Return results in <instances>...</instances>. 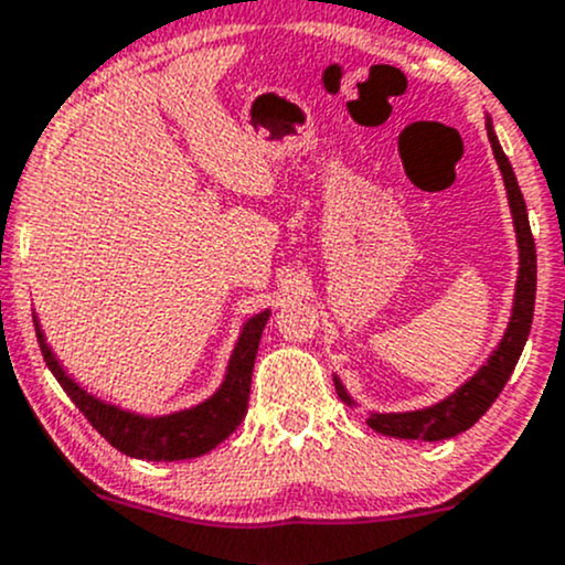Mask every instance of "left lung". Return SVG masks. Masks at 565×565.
<instances>
[{
	"label": "left lung",
	"mask_w": 565,
	"mask_h": 565,
	"mask_svg": "<svg viewBox=\"0 0 565 565\" xmlns=\"http://www.w3.org/2000/svg\"><path fill=\"white\" fill-rule=\"evenodd\" d=\"M487 136H490L492 152H495L498 168L500 173H503L505 195H509L511 217H514L516 247H520V271H516L514 307H511L509 329H505L503 340L498 342L492 356L487 359V364H481V370L476 372L470 381H465L462 386H459L455 394H449L446 399H440V403L422 411L370 413V427L375 429V433L388 435V438L446 440L473 427V424L484 416L487 408L495 403L498 394L503 392L505 381H509L516 362H520V353L522 348H525L527 334H531L533 305H536V244H533L531 223H527L525 198L520 193V184H516L514 171H511L509 157L500 149L490 119H487ZM334 388L337 394H340L342 403L356 405L351 399V394L345 392V386L340 383V377H334Z\"/></svg>",
	"instance_id": "1"
}]
</instances>
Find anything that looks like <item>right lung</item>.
Wrapping results in <instances>:
<instances>
[{
	"mask_svg": "<svg viewBox=\"0 0 565 565\" xmlns=\"http://www.w3.org/2000/svg\"><path fill=\"white\" fill-rule=\"evenodd\" d=\"M269 321V310L258 312L242 326L239 342L231 353L225 381L206 403L195 408L168 413V416H141L116 405L103 403L95 394L81 388L65 367L56 362L54 351L45 342L43 329L34 321L38 331L40 351H43L45 364L54 372L60 386L65 388L67 397L73 399L75 408L89 418L92 427L108 440L121 455L136 459H152V462H177V459H193L212 451L214 446L223 444L231 433L242 424L247 413L249 399V377H253L255 353H258L260 334Z\"/></svg>",
	"mask_w": 565,
	"mask_h": 565,
	"instance_id": "right-lung-1",
	"label": "right lung"
}]
</instances>
